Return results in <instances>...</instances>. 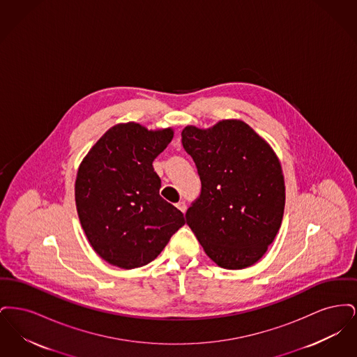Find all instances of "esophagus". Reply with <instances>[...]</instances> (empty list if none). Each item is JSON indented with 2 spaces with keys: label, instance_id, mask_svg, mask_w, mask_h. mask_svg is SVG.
I'll return each instance as SVG.
<instances>
[{
  "label": "esophagus",
  "instance_id": "obj_1",
  "mask_svg": "<svg viewBox=\"0 0 357 357\" xmlns=\"http://www.w3.org/2000/svg\"><path fill=\"white\" fill-rule=\"evenodd\" d=\"M176 207H178V208H179L182 213H185V211H186V204H185L183 201L178 202V204H176Z\"/></svg>",
  "mask_w": 357,
  "mask_h": 357
}]
</instances>
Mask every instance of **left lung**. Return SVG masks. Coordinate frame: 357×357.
Returning <instances> with one entry per match:
<instances>
[{
	"label": "left lung",
	"mask_w": 357,
	"mask_h": 357,
	"mask_svg": "<svg viewBox=\"0 0 357 357\" xmlns=\"http://www.w3.org/2000/svg\"><path fill=\"white\" fill-rule=\"evenodd\" d=\"M182 144L202 183L187 225L218 266L255 265L277 236L285 208L284 174L271 144L238 119L206 130L187 126Z\"/></svg>",
	"instance_id": "1"
}]
</instances>
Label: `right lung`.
I'll return each mask as SVG.
<instances>
[{"instance_id":"obj_1","label":"right lung","mask_w":357,"mask_h":357,"mask_svg":"<svg viewBox=\"0 0 357 357\" xmlns=\"http://www.w3.org/2000/svg\"><path fill=\"white\" fill-rule=\"evenodd\" d=\"M174 130L139 123L111 127L92 146L75 182L77 215L92 249L121 269L151 262L185 225L183 214L159 195L153 159Z\"/></svg>"}]
</instances>
